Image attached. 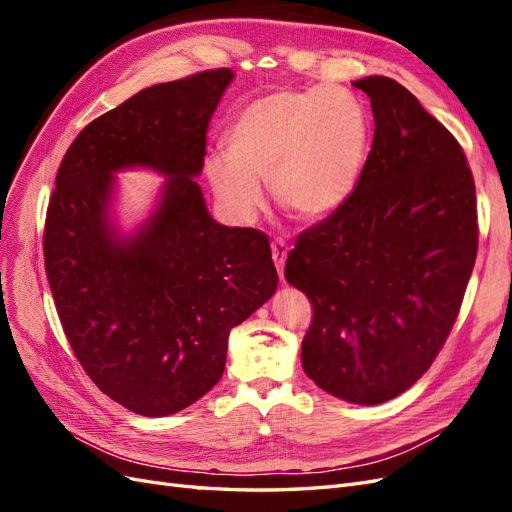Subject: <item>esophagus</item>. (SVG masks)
Segmentation results:
<instances>
[{"label":"esophagus","mask_w":512,"mask_h":512,"mask_svg":"<svg viewBox=\"0 0 512 512\" xmlns=\"http://www.w3.org/2000/svg\"><path fill=\"white\" fill-rule=\"evenodd\" d=\"M271 256L277 267V273L284 277V265H286V256H288V245L284 241H273L271 243Z\"/></svg>","instance_id":"1"}]
</instances>
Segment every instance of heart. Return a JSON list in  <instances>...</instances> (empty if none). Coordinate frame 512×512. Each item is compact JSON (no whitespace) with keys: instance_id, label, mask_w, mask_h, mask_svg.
Segmentation results:
<instances>
[{"instance_id":"heart-1","label":"heart","mask_w":512,"mask_h":512,"mask_svg":"<svg viewBox=\"0 0 512 512\" xmlns=\"http://www.w3.org/2000/svg\"><path fill=\"white\" fill-rule=\"evenodd\" d=\"M226 153H211L205 175L220 207L250 222L265 203L299 220H322L342 209L363 175L369 117L352 91L322 85L273 91L243 106L224 132Z\"/></svg>"}]
</instances>
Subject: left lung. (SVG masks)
<instances>
[{
	"label": "left lung",
	"mask_w": 512,
	"mask_h": 512,
	"mask_svg": "<svg viewBox=\"0 0 512 512\" xmlns=\"http://www.w3.org/2000/svg\"><path fill=\"white\" fill-rule=\"evenodd\" d=\"M374 143L348 203L305 230L284 277L312 301L305 374L350 404H384L421 378L451 333L474 269L476 190L438 119L389 76H365Z\"/></svg>",
	"instance_id": "left-lung-1"
}]
</instances>
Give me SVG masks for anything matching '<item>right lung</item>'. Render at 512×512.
<instances>
[{
	"mask_svg": "<svg viewBox=\"0 0 512 512\" xmlns=\"http://www.w3.org/2000/svg\"><path fill=\"white\" fill-rule=\"evenodd\" d=\"M235 72L138 91L74 138L46 211L44 267L87 376L143 416L192 406L224 374L228 335L277 288L267 235L211 218L196 177ZM167 179L146 218L116 215L123 169Z\"/></svg>",
	"mask_w": 512,
	"mask_h": 512,
	"instance_id": "obj_1",
	"label": "right lung"
}]
</instances>
